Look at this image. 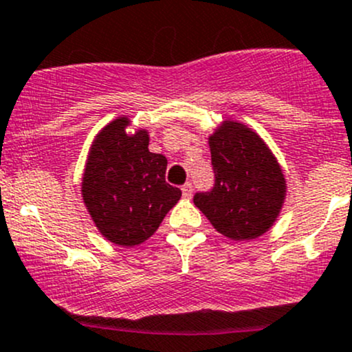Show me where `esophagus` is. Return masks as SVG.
Returning a JSON list of instances; mask_svg holds the SVG:
<instances>
[{"instance_id": "1", "label": "esophagus", "mask_w": 352, "mask_h": 352, "mask_svg": "<svg viewBox=\"0 0 352 352\" xmlns=\"http://www.w3.org/2000/svg\"><path fill=\"white\" fill-rule=\"evenodd\" d=\"M182 194H184V197H187V199L192 196V184H190V182L184 184V186H182Z\"/></svg>"}]
</instances>
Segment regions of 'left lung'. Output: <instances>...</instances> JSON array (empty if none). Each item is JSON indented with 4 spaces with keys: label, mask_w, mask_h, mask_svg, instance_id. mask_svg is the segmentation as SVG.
<instances>
[{
    "label": "left lung",
    "mask_w": 352,
    "mask_h": 352,
    "mask_svg": "<svg viewBox=\"0 0 352 352\" xmlns=\"http://www.w3.org/2000/svg\"><path fill=\"white\" fill-rule=\"evenodd\" d=\"M212 189L194 194V204L232 240L267 232L285 201V175L264 141L239 122L225 120L209 138Z\"/></svg>",
    "instance_id": "8db88e82"
}]
</instances>
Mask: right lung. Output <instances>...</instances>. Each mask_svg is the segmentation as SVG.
Here are the masks:
<instances>
[{
    "label": "right lung",
    "mask_w": 352,
    "mask_h": 352,
    "mask_svg": "<svg viewBox=\"0 0 352 352\" xmlns=\"http://www.w3.org/2000/svg\"><path fill=\"white\" fill-rule=\"evenodd\" d=\"M127 117L98 133L88 155L81 194L102 235L133 247L158 230L182 192L166 184V158L148 150L146 131L129 136Z\"/></svg>",
    "instance_id": "add662e5"
}]
</instances>
